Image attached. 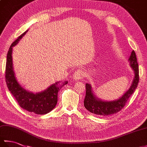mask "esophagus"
Instances as JSON below:
<instances>
[{
    "label": "esophagus",
    "mask_w": 147,
    "mask_h": 147,
    "mask_svg": "<svg viewBox=\"0 0 147 147\" xmlns=\"http://www.w3.org/2000/svg\"><path fill=\"white\" fill-rule=\"evenodd\" d=\"M84 73L82 70H78L73 74V78L75 80H79L83 78Z\"/></svg>",
    "instance_id": "esophagus-1"
}]
</instances>
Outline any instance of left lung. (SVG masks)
<instances>
[{
  "instance_id": "8db88e82",
  "label": "left lung",
  "mask_w": 147,
  "mask_h": 147,
  "mask_svg": "<svg viewBox=\"0 0 147 147\" xmlns=\"http://www.w3.org/2000/svg\"><path fill=\"white\" fill-rule=\"evenodd\" d=\"M130 66L135 72L132 85L129 90L121 96V98L114 101H103L96 98L92 92L91 85L88 83L86 84V95L84 100V106L92 113L99 115H109L115 114L123 109L127 100L132 95L137 88L139 82V69L138 64L137 62L136 54L134 51H132L129 58Z\"/></svg>"
}]
</instances>
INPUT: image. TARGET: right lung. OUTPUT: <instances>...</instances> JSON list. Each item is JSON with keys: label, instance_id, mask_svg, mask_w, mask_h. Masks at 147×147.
Returning a JSON list of instances; mask_svg holds the SVG:
<instances>
[{"label": "right lung", "instance_id": "obj_1", "mask_svg": "<svg viewBox=\"0 0 147 147\" xmlns=\"http://www.w3.org/2000/svg\"><path fill=\"white\" fill-rule=\"evenodd\" d=\"M26 32L19 36L9 49L5 65V82L9 90L21 108L36 114H45L55 107L57 103L58 92L62 86L66 85L67 82H65L62 86H59V82H57L44 91L36 93L29 92L21 86L16 79L13 71L12 52V47L17 44Z\"/></svg>", "mask_w": 147, "mask_h": 147}]
</instances>
